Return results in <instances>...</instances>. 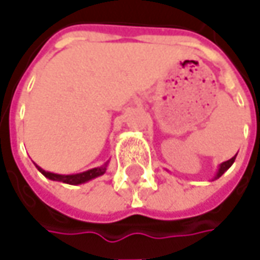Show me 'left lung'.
Segmentation results:
<instances>
[{
  "mask_svg": "<svg viewBox=\"0 0 260 260\" xmlns=\"http://www.w3.org/2000/svg\"><path fill=\"white\" fill-rule=\"evenodd\" d=\"M235 159H236V156H235V157H232V159H229V160H225V162H223V164L220 165V169H218V174H217V176H215V178H220L221 175L224 174L225 171H227V169H229L230 166L233 165Z\"/></svg>",
  "mask_w": 260,
  "mask_h": 260,
  "instance_id": "1",
  "label": "left lung"
}]
</instances>
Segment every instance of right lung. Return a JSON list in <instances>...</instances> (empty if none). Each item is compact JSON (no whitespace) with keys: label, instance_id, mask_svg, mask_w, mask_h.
<instances>
[{"label":"right lung","instance_id":"obj_1","mask_svg":"<svg viewBox=\"0 0 260 260\" xmlns=\"http://www.w3.org/2000/svg\"><path fill=\"white\" fill-rule=\"evenodd\" d=\"M37 169L45 175L46 178L49 179H53V181H60V182H65V184H71V185H78L82 184V182H86L92 178H96L100 175H103L107 169V165L101 166V168H94V169H89L86 172H82V174H76V175H57V174H52V172H46L43 171L42 168L37 166Z\"/></svg>","mask_w":260,"mask_h":260}]
</instances>
